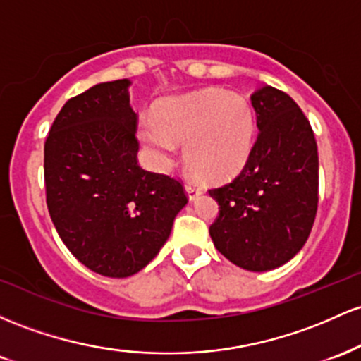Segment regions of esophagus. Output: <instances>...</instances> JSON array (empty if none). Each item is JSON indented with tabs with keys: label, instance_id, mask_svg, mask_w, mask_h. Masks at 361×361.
I'll return each instance as SVG.
<instances>
[{
	"label": "esophagus",
	"instance_id": "34e87169",
	"mask_svg": "<svg viewBox=\"0 0 361 361\" xmlns=\"http://www.w3.org/2000/svg\"><path fill=\"white\" fill-rule=\"evenodd\" d=\"M185 192H188L189 201H194V200H197V197L201 196L202 189L197 188V185L192 184V182H188V184H185Z\"/></svg>",
	"mask_w": 361,
	"mask_h": 361
}]
</instances>
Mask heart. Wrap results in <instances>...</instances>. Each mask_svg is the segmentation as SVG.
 I'll return each mask as SVG.
<instances>
[{
	"label": "heart",
	"mask_w": 361,
	"mask_h": 361,
	"mask_svg": "<svg viewBox=\"0 0 361 361\" xmlns=\"http://www.w3.org/2000/svg\"><path fill=\"white\" fill-rule=\"evenodd\" d=\"M140 140L159 167H169L184 145L188 167L204 180H228L242 172L256 141V116L244 97L208 88L165 100L140 124Z\"/></svg>",
	"instance_id": "b5f03b06"
}]
</instances>
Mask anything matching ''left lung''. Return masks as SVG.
I'll use <instances>...</instances> for the list:
<instances>
[{"instance_id":"obj_1","label":"left lung","mask_w":361,"mask_h":361,"mask_svg":"<svg viewBox=\"0 0 361 361\" xmlns=\"http://www.w3.org/2000/svg\"><path fill=\"white\" fill-rule=\"evenodd\" d=\"M259 135L228 184L212 189L220 206L209 235L238 268L276 269L300 252L319 201V155L309 119L285 92L264 85L250 95Z\"/></svg>"}]
</instances>
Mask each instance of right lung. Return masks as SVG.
I'll list each match as a JSON object with an SVG mask.
<instances>
[{
    "label": "right lung",
    "mask_w": 361,
    "mask_h": 361,
    "mask_svg": "<svg viewBox=\"0 0 361 361\" xmlns=\"http://www.w3.org/2000/svg\"><path fill=\"white\" fill-rule=\"evenodd\" d=\"M129 85L105 82L73 97L44 145L52 224L73 256L109 278L143 269L188 204L179 180L137 164Z\"/></svg>",
    "instance_id": "1"
}]
</instances>
